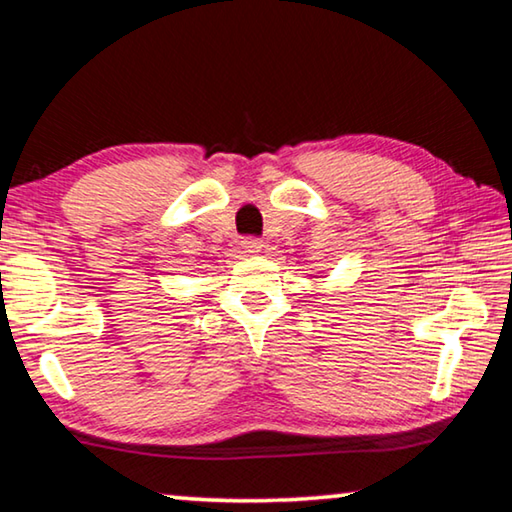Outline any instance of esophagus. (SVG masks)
<instances>
[{"label":"esophagus","mask_w":512,"mask_h":512,"mask_svg":"<svg viewBox=\"0 0 512 512\" xmlns=\"http://www.w3.org/2000/svg\"><path fill=\"white\" fill-rule=\"evenodd\" d=\"M241 248H244V253H248V255H255V253H259V250H262V241L259 239H244L241 241Z\"/></svg>","instance_id":"esophagus-1"}]
</instances>
